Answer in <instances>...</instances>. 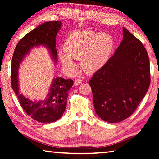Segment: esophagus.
I'll return each mask as SVG.
<instances>
[{"mask_svg":"<svg viewBox=\"0 0 159 159\" xmlns=\"http://www.w3.org/2000/svg\"><path fill=\"white\" fill-rule=\"evenodd\" d=\"M82 83V80L81 79H76L75 80H74V85H76V86H77V85H79L80 83Z\"/></svg>","mask_w":159,"mask_h":159,"instance_id":"34e87169","label":"esophagus"}]
</instances>
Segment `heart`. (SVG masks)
I'll use <instances>...</instances> for the list:
<instances>
[{
  "label": "heart",
  "mask_w": 159,
  "mask_h": 159,
  "mask_svg": "<svg viewBox=\"0 0 159 159\" xmlns=\"http://www.w3.org/2000/svg\"><path fill=\"white\" fill-rule=\"evenodd\" d=\"M113 46L112 37L105 33L80 31L71 35L64 43L66 53H60L63 65L75 70L74 59H80L82 68L87 73L100 70L109 60Z\"/></svg>",
  "instance_id": "b5f03b06"
}]
</instances>
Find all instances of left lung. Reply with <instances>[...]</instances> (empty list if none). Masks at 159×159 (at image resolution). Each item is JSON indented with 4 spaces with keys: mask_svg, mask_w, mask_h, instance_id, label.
Here are the masks:
<instances>
[{
    "mask_svg": "<svg viewBox=\"0 0 159 159\" xmlns=\"http://www.w3.org/2000/svg\"><path fill=\"white\" fill-rule=\"evenodd\" d=\"M150 84V61L136 37L123 27L120 45L89 80L96 114L109 123L130 117Z\"/></svg>",
    "mask_w": 159,
    "mask_h": 159,
    "instance_id": "left-lung-1",
    "label": "left lung"
}]
</instances>
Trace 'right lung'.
Masks as SVG:
<instances>
[{
  "mask_svg": "<svg viewBox=\"0 0 159 159\" xmlns=\"http://www.w3.org/2000/svg\"><path fill=\"white\" fill-rule=\"evenodd\" d=\"M61 26L62 23L60 21L43 23L20 40L12 57V89L25 112L33 120L42 123L54 122L62 116L66 107L68 92L73 85V80L61 77L54 78L46 98L39 101L31 100L20 93L18 70L20 63L29 55L31 50L39 46L46 47L53 62L57 63L55 38Z\"/></svg>",
  "mask_w": 159,
  "mask_h": 159,
  "instance_id": "right-lung-1",
  "label": "right lung"
}]
</instances>
